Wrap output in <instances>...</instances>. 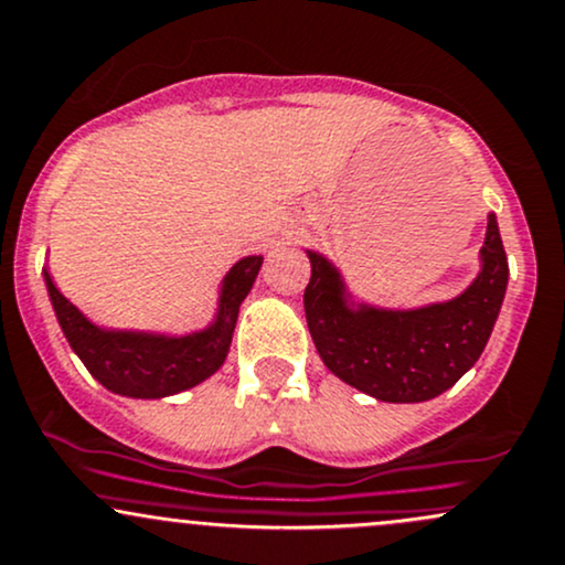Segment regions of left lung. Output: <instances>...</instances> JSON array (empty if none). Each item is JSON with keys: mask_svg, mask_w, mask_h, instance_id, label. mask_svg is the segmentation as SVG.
Here are the masks:
<instances>
[{"mask_svg": "<svg viewBox=\"0 0 565 565\" xmlns=\"http://www.w3.org/2000/svg\"><path fill=\"white\" fill-rule=\"evenodd\" d=\"M308 257L305 319L321 361L334 377L387 404L436 398L472 369L494 329L510 276L494 215L486 225L476 281L454 300L425 308L353 302L340 270L319 252L308 249Z\"/></svg>", "mask_w": 565, "mask_h": 565, "instance_id": "8db88e82", "label": "left lung"}]
</instances>
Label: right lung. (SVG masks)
Instances as JSON below:
<instances>
[{"label":"right lung","instance_id":"add662e5","mask_svg":"<svg viewBox=\"0 0 565 565\" xmlns=\"http://www.w3.org/2000/svg\"><path fill=\"white\" fill-rule=\"evenodd\" d=\"M260 255L242 257L233 265L220 287L215 321L201 332L183 337L103 329L57 291L47 268L44 284L71 350L103 387L127 398H167L199 385L223 366L238 308L260 274Z\"/></svg>","mask_w":565,"mask_h":565}]
</instances>
